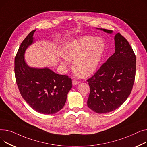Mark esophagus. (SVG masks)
<instances>
[{"mask_svg": "<svg viewBox=\"0 0 147 147\" xmlns=\"http://www.w3.org/2000/svg\"><path fill=\"white\" fill-rule=\"evenodd\" d=\"M79 83H80L79 81H76V80H73V81H72V85H73L74 86H75V85H77V84H78Z\"/></svg>", "mask_w": 147, "mask_h": 147, "instance_id": "obj_1", "label": "esophagus"}]
</instances>
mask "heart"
Segmentation results:
<instances>
[{"label":"heart","mask_w":147,"mask_h":147,"mask_svg":"<svg viewBox=\"0 0 147 147\" xmlns=\"http://www.w3.org/2000/svg\"><path fill=\"white\" fill-rule=\"evenodd\" d=\"M105 49L100 38L84 36L69 42L63 49V55L67 60H73L74 69L84 76L93 74L100 62ZM67 65V62H62Z\"/></svg>","instance_id":"heart-1"}]
</instances>
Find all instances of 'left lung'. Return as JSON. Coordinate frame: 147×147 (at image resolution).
Listing matches in <instances>:
<instances>
[{
  "mask_svg": "<svg viewBox=\"0 0 147 147\" xmlns=\"http://www.w3.org/2000/svg\"><path fill=\"white\" fill-rule=\"evenodd\" d=\"M114 39L115 53L87 80L90 88L87 106L97 113H109L119 108L129 96L134 83L136 56L133 49L120 33Z\"/></svg>",
  "mask_w": 147,
  "mask_h": 147,
  "instance_id": "8db88e82",
  "label": "left lung"
}]
</instances>
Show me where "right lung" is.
<instances>
[{
	"instance_id": "1",
	"label": "right lung",
	"mask_w": 147,
	"mask_h": 147,
	"mask_svg": "<svg viewBox=\"0 0 147 147\" xmlns=\"http://www.w3.org/2000/svg\"><path fill=\"white\" fill-rule=\"evenodd\" d=\"M35 31H32L24 40L15 56L16 82L22 98L32 109L42 114H54L65 106L72 87V80L48 67H32L26 63L25 50L34 42Z\"/></svg>"
}]
</instances>
